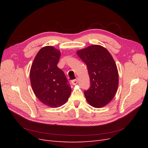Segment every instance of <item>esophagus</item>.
I'll list each match as a JSON object with an SVG mask.
<instances>
[{
    "label": "esophagus",
    "instance_id": "obj_1",
    "mask_svg": "<svg viewBox=\"0 0 148 148\" xmlns=\"http://www.w3.org/2000/svg\"><path fill=\"white\" fill-rule=\"evenodd\" d=\"M78 83V79H73L71 81V84H72L73 85H76Z\"/></svg>",
    "mask_w": 148,
    "mask_h": 148
}]
</instances>
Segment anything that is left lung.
<instances>
[{"instance_id":"1","label":"left lung","mask_w":148,"mask_h":148,"mask_svg":"<svg viewBox=\"0 0 148 148\" xmlns=\"http://www.w3.org/2000/svg\"><path fill=\"white\" fill-rule=\"evenodd\" d=\"M77 54L86 64L91 85L84 94L89 105L101 108L112 100L119 86L117 65L107 49L91 45L78 50Z\"/></svg>"}]
</instances>
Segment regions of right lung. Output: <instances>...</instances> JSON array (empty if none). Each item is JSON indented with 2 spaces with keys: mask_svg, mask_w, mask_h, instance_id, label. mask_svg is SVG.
<instances>
[{
  "mask_svg": "<svg viewBox=\"0 0 148 148\" xmlns=\"http://www.w3.org/2000/svg\"><path fill=\"white\" fill-rule=\"evenodd\" d=\"M60 51L51 46L41 48L36 56L29 72L34 95L44 105L56 108L68 101L71 89L64 71L58 68Z\"/></svg>",
  "mask_w": 148,
  "mask_h": 148,
  "instance_id": "obj_1",
  "label": "right lung"
}]
</instances>
